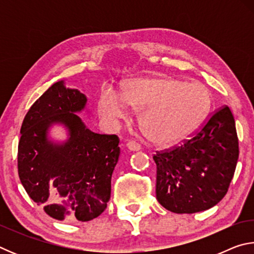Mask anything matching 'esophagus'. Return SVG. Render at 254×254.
I'll return each mask as SVG.
<instances>
[{
    "mask_svg": "<svg viewBox=\"0 0 254 254\" xmlns=\"http://www.w3.org/2000/svg\"><path fill=\"white\" fill-rule=\"evenodd\" d=\"M127 148L130 150V151H139V150H141V145L135 142V141H128L127 143Z\"/></svg>",
    "mask_w": 254,
    "mask_h": 254,
    "instance_id": "34e87169",
    "label": "esophagus"
}]
</instances>
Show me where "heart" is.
<instances>
[{
	"instance_id": "b5f03b06",
	"label": "heart",
	"mask_w": 254,
	"mask_h": 254,
	"mask_svg": "<svg viewBox=\"0 0 254 254\" xmlns=\"http://www.w3.org/2000/svg\"><path fill=\"white\" fill-rule=\"evenodd\" d=\"M212 96L205 85L171 77H147L128 83L123 94L106 87L101 92L97 110L106 121L127 115V107L139 110V121L154 142L176 144L194 133L207 117Z\"/></svg>"
}]
</instances>
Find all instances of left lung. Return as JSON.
<instances>
[{
	"instance_id": "left-lung-1",
	"label": "left lung",
	"mask_w": 254,
	"mask_h": 254,
	"mask_svg": "<svg viewBox=\"0 0 254 254\" xmlns=\"http://www.w3.org/2000/svg\"><path fill=\"white\" fill-rule=\"evenodd\" d=\"M239 159L231 110L222 107L180 147L157 152V199L177 214L203 212L226 195Z\"/></svg>"
}]
</instances>
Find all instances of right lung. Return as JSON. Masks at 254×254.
I'll list each match as a JSON object with an SVG mask.
<instances>
[{
	"label": "right lung",
	"mask_w": 254,
	"mask_h": 254,
	"mask_svg": "<svg viewBox=\"0 0 254 254\" xmlns=\"http://www.w3.org/2000/svg\"><path fill=\"white\" fill-rule=\"evenodd\" d=\"M87 98L60 80L30 107L21 127L18 171L30 198L50 217L87 222L104 212L120 156L119 137L86 127L76 113ZM55 124L67 130L64 143L49 137Z\"/></svg>",
	"instance_id": "1"
}]
</instances>
